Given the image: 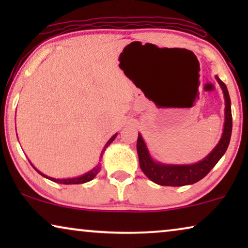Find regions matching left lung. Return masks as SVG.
<instances>
[{
  "label": "left lung",
  "mask_w": 248,
  "mask_h": 248,
  "mask_svg": "<svg viewBox=\"0 0 248 248\" xmlns=\"http://www.w3.org/2000/svg\"><path fill=\"white\" fill-rule=\"evenodd\" d=\"M216 80L218 81L220 88L222 89L223 97H225V123H223L222 135L218 144L202 160L189 165H171L155 161L151 157L142 135L139 133L137 150L140 167L144 175L155 184L162 186H184L194 184L205 177L225 155L229 145L232 130V105H230L232 103H230L229 93L226 84L219 79L218 76H216Z\"/></svg>",
  "instance_id": "obj_1"
}]
</instances>
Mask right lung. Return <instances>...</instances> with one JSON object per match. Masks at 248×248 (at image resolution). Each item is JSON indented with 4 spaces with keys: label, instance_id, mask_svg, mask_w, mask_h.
<instances>
[{
    "label": "right lung",
    "instance_id": "1",
    "mask_svg": "<svg viewBox=\"0 0 248 248\" xmlns=\"http://www.w3.org/2000/svg\"><path fill=\"white\" fill-rule=\"evenodd\" d=\"M16 137H18V135H16ZM117 137V133H115L113 137H111L109 140L107 141V143L105 144V147H104V149H103V151H101V154H100V157H103V155H104V152H105V150H106V149L108 148V145H109L111 142H113L114 140H115V138ZM30 164H31V162H30ZM31 166L33 168H35V166H33L32 164H31ZM37 171L39 172L40 175L42 176H44V177L45 178H48V179H50V181H53V182H55V183H59V184H64V185H72V184H83V183H87V182H90V181H93V179L96 177V175L98 174V172L100 171V165L98 164L96 167H93V169H91V170H89L88 172H86V174H83V175H81V176H78V177H73V178H53V177H48V176H46L45 174H43V172H40L38 169L37 168H35Z\"/></svg>",
    "mask_w": 248,
    "mask_h": 248
}]
</instances>
